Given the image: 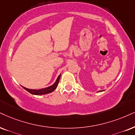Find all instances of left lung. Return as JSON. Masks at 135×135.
Wrapping results in <instances>:
<instances>
[{"mask_svg": "<svg viewBox=\"0 0 135 135\" xmlns=\"http://www.w3.org/2000/svg\"><path fill=\"white\" fill-rule=\"evenodd\" d=\"M105 91V90H100V91H98L100 92V91Z\"/></svg>", "mask_w": 135, "mask_h": 135, "instance_id": "obj_1", "label": "left lung"}]
</instances>
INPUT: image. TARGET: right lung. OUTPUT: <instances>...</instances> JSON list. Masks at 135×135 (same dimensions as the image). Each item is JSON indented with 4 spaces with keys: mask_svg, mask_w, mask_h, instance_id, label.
<instances>
[{
    "mask_svg": "<svg viewBox=\"0 0 135 135\" xmlns=\"http://www.w3.org/2000/svg\"><path fill=\"white\" fill-rule=\"evenodd\" d=\"M61 76V73L60 74V75L58 76L57 80L55 81V83H54L51 86H48V87L44 88H42V89H39V90H36V89H29V88H27L24 87V86H22L25 90H26L27 91H28L29 93H31L32 95H45V94H48V93H50L51 92H52L53 91L55 90V88L57 87L58 84L59 83V80Z\"/></svg>",
    "mask_w": 135,
    "mask_h": 135,
    "instance_id": "right-lung-1",
    "label": "right lung"
}]
</instances>
